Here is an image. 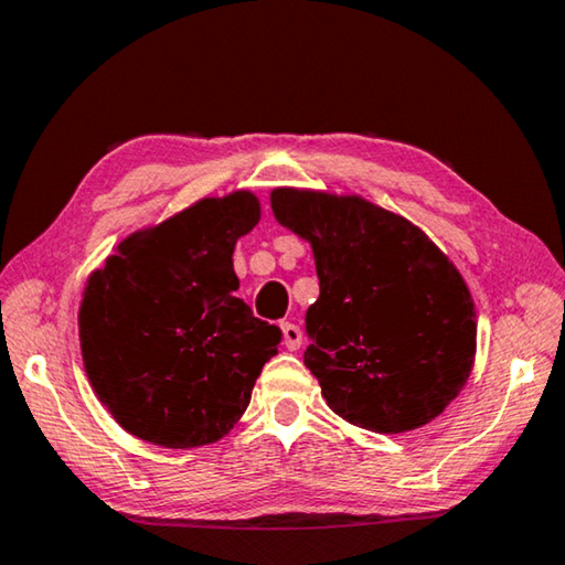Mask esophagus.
<instances>
[{"instance_id": "obj_1", "label": "esophagus", "mask_w": 565, "mask_h": 565, "mask_svg": "<svg viewBox=\"0 0 565 565\" xmlns=\"http://www.w3.org/2000/svg\"><path fill=\"white\" fill-rule=\"evenodd\" d=\"M282 334H285V344H288V350H300L302 344V330L298 328L295 322H282Z\"/></svg>"}]
</instances>
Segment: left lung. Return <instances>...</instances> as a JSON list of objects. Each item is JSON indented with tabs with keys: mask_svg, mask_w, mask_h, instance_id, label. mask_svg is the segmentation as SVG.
Here are the masks:
<instances>
[{
	"mask_svg": "<svg viewBox=\"0 0 565 565\" xmlns=\"http://www.w3.org/2000/svg\"><path fill=\"white\" fill-rule=\"evenodd\" d=\"M275 221L308 241L320 298L305 315V367L328 407L377 434L449 407L477 354L471 292L429 235L362 195L275 188Z\"/></svg>",
	"mask_w": 565,
	"mask_h": 565,
	"instance_id": "8db88e82",
	"label": "left lung"
}]
</instances>
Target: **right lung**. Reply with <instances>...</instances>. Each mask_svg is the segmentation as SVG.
I'll list each match as a JSON object with an SVG mask.
<instances>
[{
	"label": "right lung",
	"mask_w": 565,
	"mask_h": 565,
	"mask_svg": "<svg viewBox=\"0 0 565 565\" xmlns=\"http://www.w3.org/2000/svg\"><path fill=\"white\" fill-rule=\"evenodd\" d=\"M260 221L250 191L201 198L141 227L88 275L78 308L86 377L134 437L193 449L231 431L282 332L237 298L233 250Z\"/></svg>",
	"instance_id": "add662e5"
}]
</instances>
